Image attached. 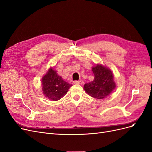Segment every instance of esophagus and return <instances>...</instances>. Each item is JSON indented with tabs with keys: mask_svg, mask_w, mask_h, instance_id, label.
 <instances>
[{
	"mask_svg": "<svg viewBox=\"0 0 152 152\" xmlns=\"http://www.w3.org/2000/svg\"><path fill=\"white\" fill-rule=\"evenodd\" d=\"M74 83L75 84H80V85H83L84 84V81L83 80H80V81H75Z\"/></svg>",
	"mask_w": 152,
	"mask_h": 152,
	"instance_id": "esophagus-1",
	"label": "esophagus"
}]
</instances>
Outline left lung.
<instances>
[{
	"mask_svg": "<svg viewBox=\"0 0 152 152\" xmlns=\"http://www.w3.org/2000/svg\"><path fill=\"white\" fill-rule=\"evenodd\" d=\"M94 80L84 85V90L88 94L98 99L109 96L116 86L112 72L107 67L97 64L92 67Z\"/></svg>",
	"mask_w": 152,
	"mask_h": 152,
	"instance_id": "obj_1",
	"label": "left lung"
}]
</instances>
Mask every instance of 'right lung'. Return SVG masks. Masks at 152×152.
Instances as JSON below:
<instances>
[{"mask_svg": "<svg viewBox=\"0 0 152 152\" xmlns=\"http://www.w3.org/2000/svg\"><path fill=\"white\" fill-rule=\"evenodd\" d=\"M42 91L44 95L53 101L60 100L72 86L62 80L57 71L50 68L42 79Z\"/></svg>", "mask_w": 152, "mask_h": 152, "instance_id": "obj_1", "label": "right lung"}]
</instances>
